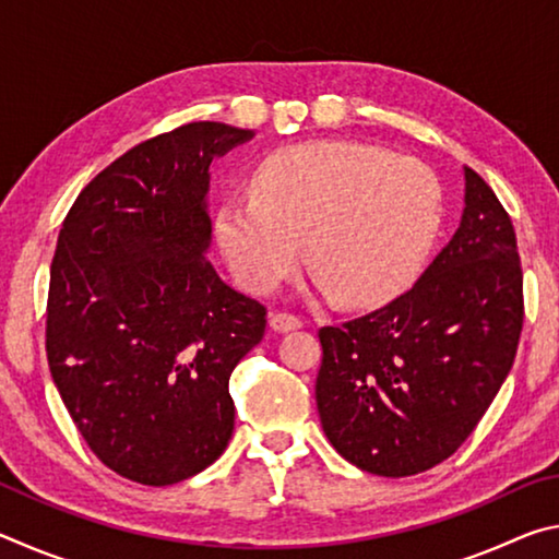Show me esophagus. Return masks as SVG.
I'll return each mask as SVG.
<instances>
[{"label":"esophagus","instance_id":"34e87169","mask_svg":"<svg viewBox=\"0 0 559 559\" xmlns=\"http://www.w3.org/2000/svg\"><path fill=\"white\" fill-rule=\"evenodd\" d=\"M271 328L276 330V333H288V330L302 328V320L296 313H283V310H278V313L271 316Z\"/></svg>","mask_w":559,"mask_h":559}]
</instances>
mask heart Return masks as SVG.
<instances>
[{
  "label": "heart",
  "mask_w": 559,
  "mask_h": 559,
  "mask_svg": "<svg viewBox=\"0 0 559 559\" xmlns=\"http://www.w3.org/2000/svg\"><path fill=\"white\" fill-rule=\"evenodd\" d=\"M253 197H231L216 212V236L246 286L269 293L302 257L310 286L353 308L380 306L409 286L441 219L439 185L414 159L380 147L293 145L263 157Z\"/></svg>",
  "instance_id": "1"
}]
</instances>
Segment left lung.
<instances>
[{
    "label": "left lung",
    "mask_w": 559,
    "mask_h": 559,
    "mask_svg": "<svg viewBox=\"0 0 559 559\" xmlns=\"http://www.w3.org/2000/svg\"><path fill=\"white\" fill-rule=\"evenodd\" d=\"M461 226L412 290L320 328L316 402L353 466L402 478L447 461L513 367L523 330L515 229L484 177L463 167Z\"/></svg>",
    "instance_id": "left-lung-1"
}]
</instances>
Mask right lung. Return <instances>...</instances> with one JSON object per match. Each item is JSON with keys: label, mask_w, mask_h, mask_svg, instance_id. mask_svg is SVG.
<instances>
[{"label": "right lung", "mask_w": 559, "mask_h": 559, "mask_svg": "<svg viewBox=\"0 0 559 559\" xmlns=\"http://www.w3.org/2000/svg\"><path fill=\"white\" fill-rule=\"evenodd\" d=\"M253 138L187 122L83 187L51 261L46 357L91 451L118 476L173 486L229 447V377L266 308L206 261L210 165Z\"/></svg>", "instance_id": "add662e5"}]
</instances>
